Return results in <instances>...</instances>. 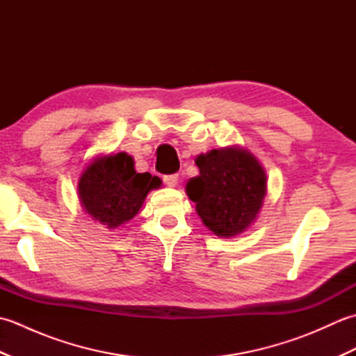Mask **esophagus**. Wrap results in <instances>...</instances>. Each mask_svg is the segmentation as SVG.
Masks as SVG:
<instances>
[{
	"label": "esophagus",
	"mask_w": 356,
	"mask_h": 356,
	"mask_svg": "<svg viewBox=\"0 0 356 356\" xmlns=\"http://www.w3.org/2000/svg\"><path fill=\"white\" fill-rule=\"evenodd\" d=\"M163 182L166 186H176L179 184V176L177 174H171V176H165L163 177Z\"/></svg>",
	"instance_id": "34e87169"
}]
</instances>
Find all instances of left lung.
<instances>
[{
	"instance_id": "8db88e82",
	"label": "left lung",
	"mask_w": 356,
	"mask_h": 356,
	"mask_svg": "<svg viewBox=\"0 0 356 356\" xmlns=\"http://www.w3.org/2000/svg\"><path fill=\"white\" fill-rule=\"evenodd\" d=\"M200 174L186 182V194L202 223L217 237L240 236L260 214L268 191L266 171L251 151L229 145L195 157Z\"/></svg>"
}]
</instances>
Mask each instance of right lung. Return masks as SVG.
Here are the masks:
<instances>
[{
  "mask_svg": "<svg viewBox=\"0 0 356 356\" xmlns=\"http://www.w3.org/2000/svg\"><path fill=\"white\" fill-rule=\"evenodd\" d=\"M161 179L134 170V159L120 151L96 156L78 180L82 208L95 222L108 229L130 222L139 213L149 191Z\"/></svg>",
  "mask_w": 356,
  "mask_h": 356,
  "instance_id": "obj_1",
  "label": "right lung"
}]
</instances>
